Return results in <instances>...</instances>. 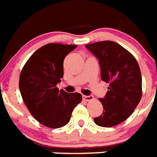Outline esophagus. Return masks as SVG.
Here are the masks:
<instances>
[{
	"instance_id": "1",
	"label": "esophagus",
	"mask_w": 157,
	"mask_h": 157,
	"mask_svg": "<svg viewBox=\"0 0 157 157\" xmlns=\"http://www.w3.org/2000/svg\"><path fill=\"white\" fill-rule=\"evenodd\" d=\"M83 99L86 101H93V99H94V97L92 96V95H90V96H85V95H84V96H83Z\"/></svg>"
}]
</instances>
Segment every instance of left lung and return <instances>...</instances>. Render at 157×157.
I'll return each instance as SVG.
<instances>
[{"mask_svg": "<svg viewBox=\"0 0 157 157\" xmlns=\"http://www.w3.org/2000/svg\"><path fill=\"white\" fill-rule=\"evenodd\" d=\"M99 60L101 80L109 83V91L100 98L104 111L94 122L101 127L122 123L133 113L142 97L139 64L131 53L114 41L105 40L85 45Z\"/></svg>", "mask_w": 157, "mask_h": 157, "instance_id": "8db88e82", "label": "left lung"}]
</instances>
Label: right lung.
<instances>
[{"mask_svg":"<svg viewBox=\"0 0 157 157\" xmlns=\"http://www.w3.org/2000/svg\"><path fill=\"white\" fill-rule=\"evenodd\" d=\"M76 48L73 44H45L30 56L21 72L19 89L24 102L32 116L46 127L66 125L82 101L80 93L56 87L64 75V57Z\"/></svg>","mask_w":157,"mask_h":157,"instance_id":"add662e5","label":"right lung"}]
</instances>
